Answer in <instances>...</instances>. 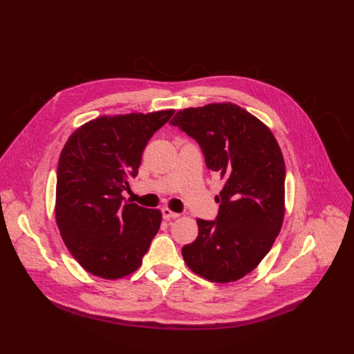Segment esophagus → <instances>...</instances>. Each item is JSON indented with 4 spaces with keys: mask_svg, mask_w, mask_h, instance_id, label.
Segmentation results:
<instances>
[{
    "mask_svg": "<svg viewBox=\"0 0 354 354\" xmlns=\"http://www.w3.org/2000/svg\"><path fill=\"white\" fill-rule=\"evenodd\" d=\"M161 213H162V217L165 218V221H170V218H177L180 216V213H176V212L167 209V207H164L161 210Z\"/></svg>",
    "mask_w": 354,
    "mask_h": 354,
    "instance_id": "esophagus-1",
    "label": "esophagus"
}]
</instances>
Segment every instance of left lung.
I'll use <instances>...</instances> for the list:
<instances>
[{
	"label": "left lung",
	"instance_id": "left-lung-1",
	"mask_svg": "<svg viewBox=\"0 0 354 354\" xmlns=\"http://www.w3.org/2000/svg\"><path fill=\"white\" fill-rule=\"evenodd\" d=\"M196 140L210 171L223 181L214 221L197 218L198 236L181 254L210 282H232L258 266L283 221L285 162L269 128L234 104L178 111L173 121Z\"/></svg>",
	"mask_w": 354,
	"mask_h": 354
}]
</instances>
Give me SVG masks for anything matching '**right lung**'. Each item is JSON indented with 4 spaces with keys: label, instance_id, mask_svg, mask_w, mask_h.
Segmentation results:
<instances>
[{
    "label": "right lung",
    "instance_id": "right-lung-1",
    "mask_svg": "<svg viewBox=\"0 0 354 354\" xmlns=\"http://www.w3.org/2000/svg\"><path fill=\"white\" fill-rule=\"evenodd\" d=\"M174 111L100 116L76 129L57 165L56 222L88 272L118 279L137 271L161 225L158 209L125 201L149 138Z\"/></svg>",
    "mask_w": 354,
    "mask_h": 354
}]
</instances>
